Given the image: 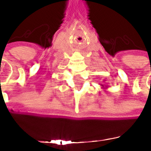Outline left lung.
Here are the masks:
<instances>
[{
  "mask_svg": "<svg viewBox=\"0 0 151 151\" xmlns=\"http://www.w3.org/2000/svg\"><path fill=\"white\" fill-rule=\"evenodd\" d=\"M101 87H102L103 90H106V89H107V86H103V85H101Z\"/></svg>",
  "mask_w": 151,
  "mask_h": 151,
  "instance_id": "obj_1",
  "label": "left lung"
}]
</instances>
